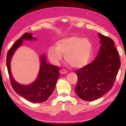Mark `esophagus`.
Masks as SVG:
<instances>
[{"mask_svg": "<svg viewBox=\"0 0 126 126\" xmlns=\"http://www.w3.org/2000/svg\"><path fill=\"white\" fill-rule=\"evenodd\" d=\"M66 71L65 69H62L61 71H60V73L61 74H65L66 73Z\"/></svg>", "mask_w": 126, "mask_h": 126, "instance_id": "1", "label": "esophagus"}]
</instances>
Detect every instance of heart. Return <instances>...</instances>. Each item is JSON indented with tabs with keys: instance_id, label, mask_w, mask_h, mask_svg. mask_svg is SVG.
I'll return each instance as SVG.
<instances>
[{
	"instance_id": "1",
	"label": "heart",
	"mask_w": 126,
	"mask_h": 126,
	"mask_svg": "<svg viewBox=\"0 0 126 126\" xmlns=\"http://www.w3.org/2000/svg\"><path fill=\"white\" fill-rule=\"evenodd\" d=\"M57 46H51L48 55L53 63L58 64L65 55V61L72 67L81 68L90 60L92 53V44L87 38L79 36H71L59 39Z\"/></svg>"
}]
</instances>
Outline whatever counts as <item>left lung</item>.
I'll return each instance as SVG.
<instances>
[{
  "label": "left lung",
  "mask_w": 126,
  "mask_h": 126,
  "mask_svg": "<svg viewBox=\"0 0 126 126\" xmlns=\"http://www.w3.org/2000/svg\"><path fill=\"white\" fill-rule=\"evenodd\" d=\"M98 37L101 45L96 58L76 72L78 80L74 91L86 101L98 99L112 89L121 66L113 40L100 33Z\"/></svg>",
  "instance_id": "obj_1"
}]
</instances>
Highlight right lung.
<instances>
[{
    "mask_svg": "<svg viewBox=\"0 0 126 126\" xmlns=\"http://www.w3.org/2000/svg\"><path fill=\"white\" fill-rule=\"evenodd\" d=\"M32 33H25L19 39L14 43L7 56V66L11 85L15 92L27 101L32 103H41L47 101L52 94L55 88L57 81L59 77V67L48 63L46 55L43 54L39 56L40 68L38 75L33 83L21 84L14 79L10 68V62L14 52L23 44V40H35Z\"/></svg>",
    "mask_w": 126,
    "mask_h": 126,
    "instance_id": "right-lung-1",
    "label": "right lung"
}]
</instances>
